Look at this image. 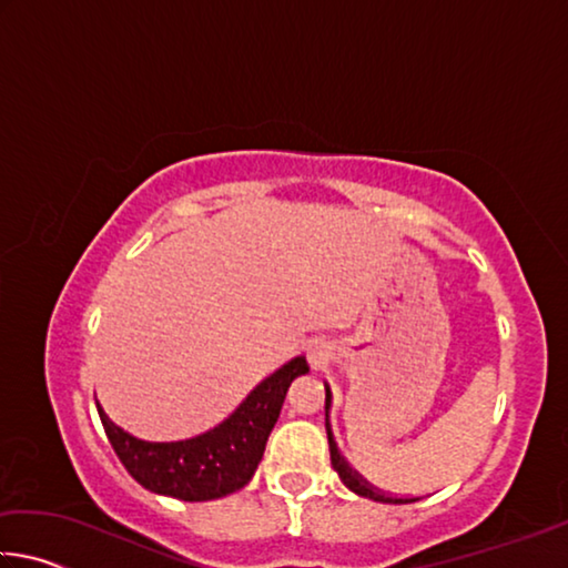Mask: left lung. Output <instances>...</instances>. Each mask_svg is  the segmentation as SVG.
<instances>
[{"label": "left lung", "instance_id": "8db88e82", "mask_svg": "<svg viewBox=\"0 0 568 568\" xmlns=\"http://www.w3.org/2000/svg\"><path fill=\"white\" fill-rule=\"evenodd\" d=\"M328 408H331V390H328V386H325V428H328L331 460H333V468L338 470V476H341L343 484L348 486L351 491L358 494V496L373 498V501H386V504H408V501H413V498H406V501H403V498L386 496L383 491H378L376 486H371L368 480H365L363 476H358V470H353V468L348 466V460H345V458L338 454V448H335V440H333V436H331V426H328Z\"/></svg>", "mask_w": 568, "mask_h": 568}]
</instances>
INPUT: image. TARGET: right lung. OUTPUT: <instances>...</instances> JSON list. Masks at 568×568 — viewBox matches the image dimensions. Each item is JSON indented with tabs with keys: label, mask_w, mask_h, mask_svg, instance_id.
I'll use <instances>...</instances> for the list:
<instances>
[{
	"label": "right lung",
	"mask_w": 568,
	"mask_h": 568,
	"mask_svg": "<svg viewBox=\"0 0 568 568\" xmlns=\"http://www.w3.org/2000/svg\"><path fill=\"white\" fill-rule=\"evenodd\" d=\"M303 373H307L305 358L285 363L250 393L227 420L203 436L172 444L134 438L114 426L100 406L98 413L114 454L140 486L180 501H210L237 491L253 478L267 436L281 416L285 393Z\"/></svg>",
	"instance_id": "1"
}]
</instances>
